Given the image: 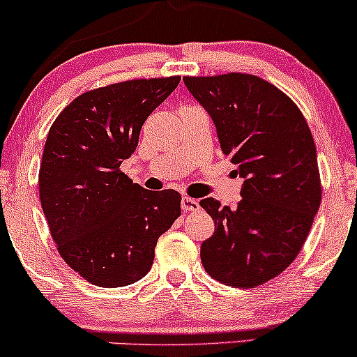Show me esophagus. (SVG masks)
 Listing matches in <instances>:
<instances>
[{
	"instance_id": "obj_1",
	"label": "esophagus",
	"mask_w": 357,
	"mask_h": 357,
	"mask_svg": "<svg viewBox=\"0 0 357 357\" xmlns=\"http://www.w3.org/2000/svg\"><path fill=\"white\" fill-rule=\"evenodd\" d=\"M181 208H183V211H196L199 208V203L196 202V199L184 196V198L181 199Z\"/></svg>"
}]
</instances>
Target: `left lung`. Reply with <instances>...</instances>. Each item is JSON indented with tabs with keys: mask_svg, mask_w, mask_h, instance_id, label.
Here are the masks:
<instances>
[{
	"mask_svg": "<svg viewBox=\"0 0 357 357\" xmlns=\"http://www.w3.org/2000/svg\"><path fill=\"white\" fill-rule=\"evenodd\" d=\"M183 80L245 179L233 210L213 198L199 202L215 221V233L202 243L203 267L221 284L253 289L296 260L321 206L312 134L294 100L260 77Z\"/></svg>",
	"mask_w": 357,
	"mask_h": 357,
	"instance_id": "8db88e82",
	"label": "left lung"
}]
</instances>
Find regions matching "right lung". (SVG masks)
Segmentation results:
<instances>
[{
	"mask_svg": "<svg viewBox=\"0 0 357 357\" xmlns=\"http://www.w3.org/2000/svg\"><path fill=\"white\" fill-rule=\"evenodd\" d=\"M181 77L119 82L82 93L48 130L38 186L52 238L93 285L124 287L151 270L158 238L181 215V195L149 191L121 171L139 132Z\"/></svg>",
	"mask_w": 357,
	"mask_h": 357,
	"instance_id": "right-lung-1",
	"label": "right lung"
}]
</instances>
